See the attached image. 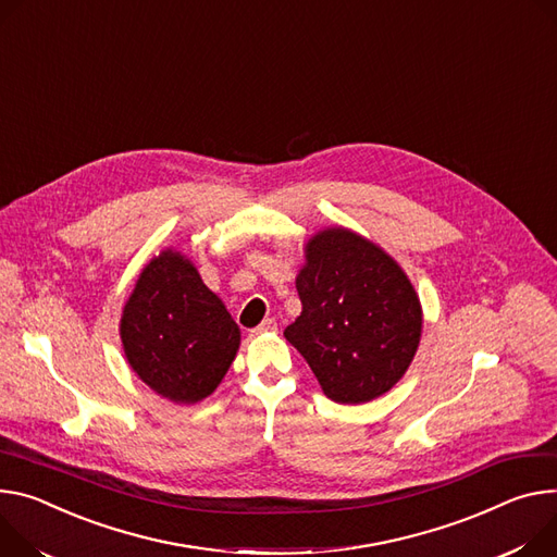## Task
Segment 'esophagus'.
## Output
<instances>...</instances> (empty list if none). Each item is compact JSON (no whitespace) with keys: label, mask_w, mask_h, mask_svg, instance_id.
I'll return each instance as SVG.
<instances>
[{"label":"esophagus","mask_w":557,"mask_h":557,"mask_svg":"<svg viewBox=\"0 0 557 557\" xmlns=\"http://www.w3.org/2000/svg\"><path fill=\"white\" fill-rule=\"evenodd\" d=\"M275 331H277V322L273 318H269L258 329H252V335H264V333H275Z\"/></svg>","instance_id":"34e87169"}]
</instances>
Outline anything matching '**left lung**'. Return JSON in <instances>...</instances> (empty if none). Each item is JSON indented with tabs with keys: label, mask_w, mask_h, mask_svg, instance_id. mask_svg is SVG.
<instances>
[{
	"label": "left lung",
	"mask_w": 557,
	"mask_h": 557,
	"mask_svg": "<svg viewBox=\"0 0 557 557\" xmlns=\"http://www.w3.org/2000/svg\"><path fill=\"white\" fill-rule=\"evenodd\" d=\"M295 286L301 315L284 337L309 362L326 397L369 401L409 369L422 333L420 299L373 242L346 228L318 233Z\"/></svg>",
	"instance_id": "obj_1"
}]
</instances>
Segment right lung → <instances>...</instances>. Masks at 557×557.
Listing matches in <instances>:
<instances>
[{"instance_id":"add662e5","label":"right lung","mask_w":557,"mask_h":557,"mask_svg":"<svg viewBox=\"0 0 557 557\" xmlns=\"http://www.w3.org/2000/svg\"><path fill=\"white\" fill-rule=\"evenodd\" d=\"M120 333L133 371L182 404L211 395L239 346V329L222 299L173 250L141 271Z\"/></svg>"}]
</instances>
